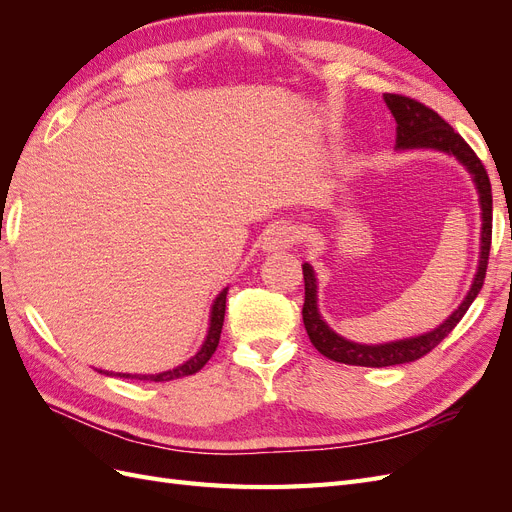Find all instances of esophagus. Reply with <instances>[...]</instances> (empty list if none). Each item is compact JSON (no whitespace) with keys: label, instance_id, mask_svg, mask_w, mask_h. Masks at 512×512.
<instances>
[{"label":"esophagus","instance_id":"obj_1","mask_svg":"<svg viewBox=\"0 0 512 512\" xmlns=\"http://www.w3.org/2000/svg\"><path fill=\"white\" fill-rule=\"evenodd\" d=\"M297 239H299L297 226H292L288 222H277L265 232L262 247H265L267 252H284V250H290V247L297 243Z\"/></svg>","mask_w":512,"mask_h":512}]
</instances>
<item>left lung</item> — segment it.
<instances>
[{
  "instance_id": "8db88e82",
  "label": "left lung",
  "mask_w": 512,
  "mask_h": 512,
  "mask_svg": "<svg viewBox=\"0 0 512 512\" xmlns=\"http://www.w3.org/2000/svg\"><path fill=\"white\" fill-rule=\"evenodd\" d=\"M386 106L391 108V113L397 121V149H440L453 156L468 166V170L474 177L476 190L480 194V209H483V235H480V262L478 271L472 282V288L468 297L455 309V312L444 320V324L436 331L418 335L412 339H401V342L380 344V346H363L352 344L348 339L339 337L333 333L324 320L318 314L316 307V277L314 269L309 265H303V280H305V303H303V324L305 331L312 339L314 348L327 356L331 361L346 363V365H359V367H391L401 363L418 361L421 356L429 354L436 348L442 339L451 333L457 322L468 312V307L476 299L485 284L487 262H489V250H491V220H493V200H491V183L489 175L480 162V158L474 153V149L463 141L461 134H457L448 123L433 111V108L425 106L414 98L401 96V94H384Z\"/></svg>"
}]
</instances>
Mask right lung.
I'll return each instance as SVG.
<instances>
[{"label": "right lung", "instance_id": "1", "mask_svg": "<svg viewBox=\"0 0 512 512\" xmlns=\"http://www.w3.org/2000/svg\"><path fill=\"white\" fill-rule=\"evenodd\" d=\"M224 312H226V290H222L218 294V299H215L213 303V309H211V327H209V335L205 339L203 348L198 350V354H194L192 359L188 363L179 365L177 369L173 371H164V374H156V376H138V374H113V376H119V378H136V380H151V382H168V380H177V378H183V376H192L196 374L198 369H203L205 363L211 359L215 348H218L220 344V333H222V324H224ZM102 374V371H100ZM106 376H111V371H108Z\"/></svg>", "mask_w": 512, "mask_h": 512}]
</instances>
